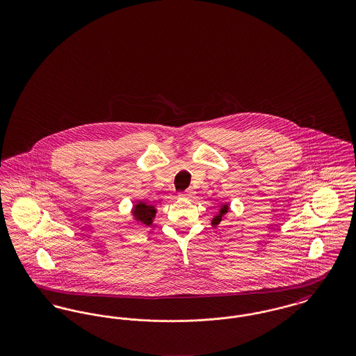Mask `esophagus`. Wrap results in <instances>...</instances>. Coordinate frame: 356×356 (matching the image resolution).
I'll list each match as a JSON object with an SVG mask.
<instances>
[{
  "label": "esophagus",
  "mask_w": 356,
  "mask_h": 356,
  "mask_svg": "<svg viewBox=\"0 0 356 356\" xmlns=\"http://www.w3.org/2000/svg\"><path fill=\"white\" fill-rule=\"evenodd\" d=\"M193 195H195V192L192 191V189H188L186 192H183V193H180V197H183V199H192L193 197Z\"/></svg>",
  "instance_id": "34e87169"
}]
</instances>
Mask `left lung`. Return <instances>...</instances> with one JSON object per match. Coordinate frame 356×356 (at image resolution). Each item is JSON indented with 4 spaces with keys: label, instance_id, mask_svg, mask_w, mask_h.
I'll list each match as a JSON object with an SVG mask.
<instances>
[{
    "label": "left lung",
    "instance_id": "left-lung-1",
    "mask_svg": "<svg viewBox=\"0 0 356 356\" xmlns=\"http://www.w3.org/2000/svg\"><path fill=\"white\" fill-rule=\"evenodd\" d=\"M228 211H229V204L224 203L220 207V209H219V212L213 216V219L211 221V224H212V227H218L219 224H220L222 219L225 218V215L228 213Z\"/></svg>",
    "mask_w": 356,
    "mask_h": 356
}]
</instances>
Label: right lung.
Returning a JSON list of instances; mask_svg holds the SVG:
<instances>
[{"mask_svg":"<svg viewBox=\"0 0 356 356\" xmlns=\"http://www.w3.org/2000/svg\"><path fill=\"white\" fill-rule=\"evenodd\" d=\"M156 208L154 205L144 203V202H137L132 207V216L134 221L138 225H152L153 219L156 216Z\"/></svg>","mask_w":356,"mask_h":356,"instance_id":"right-lung-1","label":"right lung"}]
</instances>
